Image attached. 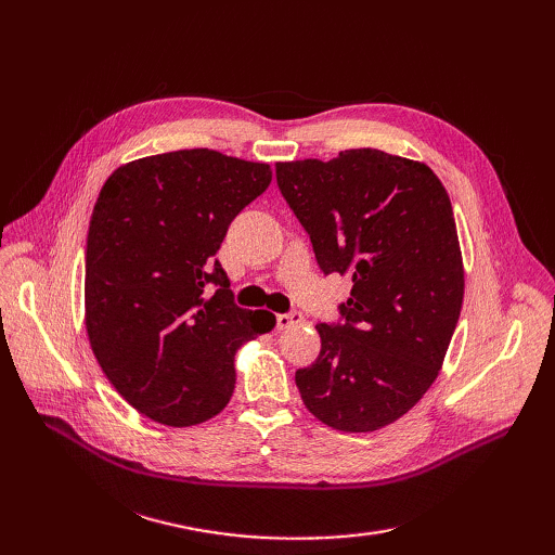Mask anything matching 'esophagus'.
Returning a JSON list of instances; mask_svg holds the SVG:
<instances>
[{
  "mask_svg": "<svg viewBox=\"0 0 555 555\" xmlns=\"http://www.w3.org/2000/svg\"><path fill=\"white\" fill-rule=\"evenodd\" d=\"M304 322V314L300 312H284V314H275V326L280 328V331H284V328H292V326H296V324H300Z\"/></svg>",
  "mask_w": 555,
  "mask_h": 555,
  "instance_id": "1",
  "label": "esophagus"
}]
</instances>
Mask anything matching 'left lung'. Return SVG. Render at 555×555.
I'll return each mask as SVG.
<instances>
[{"label":"left lung","mask_w":555,"mask_h":555,"mask_svg":"<svg viewBox=\"0 0 555 555\" xmlns=\"http://www.w3.org/2000/svg\"><path fill=\"white\" fill-rule=\"evenodd\" d=\"M278 188L308 231L324 275L351 278L338 324L296 371L319 422L371 433L410 412L438 377L463 306L451 201L426 164L373 147L275 164Z\"/></svg>","instance_id":"left-lung-1"}]
</instances>
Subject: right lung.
Returning a JSON list of instances; mask_svg holds the SVG:
<instances>
[{"mask_svg":"<svg viewBox=\"0 0 555 555\" xmlns=\"http://www.w3.org/2000/svg\"><path fill=\"white\" fill-rule=\"evenodd\" d=\"M268 164L217 150L129 162L104 182L86 249V328L104 375L133 410L196 426L233 396L241 345L275 326L233 304L215 259L227 229L271 184Z\"/></svg>","mask_w":555,"mask_h":555,"instance_id":"obj_1","label":"right lung"}]
</instances>
